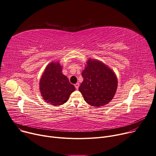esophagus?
<instances>
[{"label":"esophagus","instance_id":"esophagus-1","mask_svg":"<svg viewBox=\"0 0 156 156\" xmlns=\"http://www.w3.org/2000/svg\"><path fill=\"white\" fill-rule=\"evenodd\" d=\"M74 86H75L76 89L77 90V89H79V83H76V84L74 85Z\"/></svg>","mask_w":156,"mask_h":156}]
</instances>
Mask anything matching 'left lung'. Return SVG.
<instances>
[{"label": "left lung", "instance_id": "1", "mask_svg": "<svg viewBox=\"0 0 156 156\" xmlns=\"http://www.w3.org/2000/svg\"><path fill=\"white\" fill-rule=\"evenodd\" d=\"M83 82L79 90L88 104L98 107L113 99L118 81L115 73L98 60L89 59L82 73Z\"/></svg>", "mask_w": 156, "mask_h": 156}]
</instances>
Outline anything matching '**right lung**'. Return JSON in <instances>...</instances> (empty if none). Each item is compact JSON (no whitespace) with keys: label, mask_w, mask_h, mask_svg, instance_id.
I'll return each instance as SVG.
<instances>
[{"label":"right lung","mask_w":156,"mask_h":156,"mask_svg":"<svg viewBox=\"0 0 156 156\" xmlns=\"http://www.w3.org/2000/svg\"><path fill=\"white\" fill-rule=\"evenodd\" d=\"M40 89L47 103L58 106L67 101L75 87L62 74L60 64L53 62L48 65L40 79Z\"/></svg>","instance_id":"obj_1"}]
</instances>
